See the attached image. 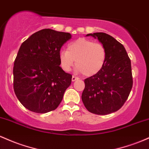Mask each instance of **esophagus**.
Returning a JSON list of instances; mask_svg holds the SVG:
<instances>
[{
  "instance_id": "esophagus-1",
  "label": "esophagus",
  "mask_w": 149,
  "mask_h": 149,
  "mask_svg": "<svg viewBox=\"0 0 149 149\" xmlns=\"http://www.w3.org/2000/svg\"><path fill=\"white\" fill-rule=\"evenodd\" d=\"M78 79H79V78L78 77H74V76L72 77V81H76V80H78Z\"/></svg>"
}]
</instances>
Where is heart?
<instances>
[{
  "instance_id": "b5f03b06",
  "label": "heart",
  "mask_w": 149,
  "mask_h": 149,
  "mask_svg": "<svg viewBox=\"0 0 149 149\" xmlns=\"http://www.w3.org/2000/svg\"><path fill=\"white\" fill-rule=\"evenodd\" d=\"M106 58V48L103 44L84 38L69 43L67 51L59 53V61L64 71H70L75 63L78 72L86 77L97 74L104 65Z\"/></svg>"
}]
</instances>
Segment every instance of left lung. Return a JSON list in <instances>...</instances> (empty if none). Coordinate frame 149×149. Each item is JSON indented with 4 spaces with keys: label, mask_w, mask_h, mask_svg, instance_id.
<instances>
[{
    "label": "left lung",
    "mask_w": 149,
    "mask_h": 149,
    "mask_svg": "<svg viewBox=\"0 0 149 149\" xmlns=\"http://www.w3.org/2000/svg\"><path fill=\"white\" fill-rule=\"evenodd\" d=\"M88 36L98 38L105 46L107 58L97 74L84 79L81 100L90 113L110 114L124 105L132 88L131 61L123 45L113 36L103 32Z\"/></svg>",
    "instance_id": "8db88e82"
}]
</instances>
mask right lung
Here are the masks:
<instances>
[{
  "mask_svg": "<svg viewBox=\"0 0 149 149\" xmlns=\"http://www.w3.org/2000/svg\"><path fill=\"white\" fill-rule=\"evenodd\" d=\"M70 33L41 29L22 43L13 67V88L26 109L46 113L58 108L72 75L60 67L59 53Z\"/></svg>",
  "mask_w": 149,
  "mask_h": 149,
  "instance_id": "right-lung-1",
  "label": "right lung"
}]
</instances>
